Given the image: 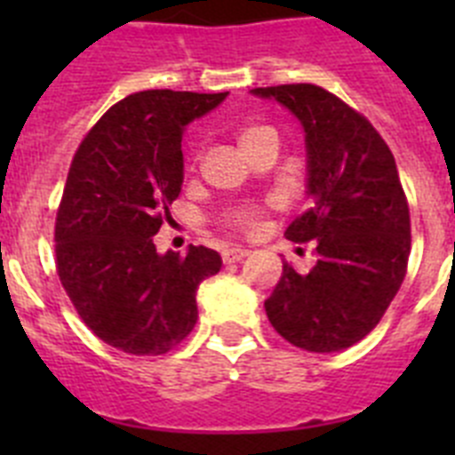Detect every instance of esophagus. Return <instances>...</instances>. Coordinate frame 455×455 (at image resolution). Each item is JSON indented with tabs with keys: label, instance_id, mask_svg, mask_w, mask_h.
<instances>
[{
	"label": "esophagus",
	"instance_id": "obj_1",
	"mask_svg": "<svg viewBox=\"0 0 455 455\" xmlns=\"http://www.w3.org/2000/svg\"><path fill=\"white\" fill-rule=\"evenodd\" d=\"M243 257H248V251H246V248H241V246L225 248V251H223V262H225V264L241 262Z\"/></svg>",
	"mask_w": 455,
	"mask_h": 455
}]
</instances>
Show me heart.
Segmentation results:
<instances>
[{
    "label": "heart",
    "instance_id": "obj_1",
    "mask_svg": "<svg viewBox=\"0 0 455 455\" xmlns=\"http://www.w3.org/2000/svg\"><path fill=\"white\" fill-rule=\"evenodd\" d=\"M262 132H267V130H264V127H248V130L241 132L239 143H246V140L255 139V136L262 134ZM257 219H259V212H257L255 207H239L230 214V223L236 225V228H243V230H251V228H255Z\"/></svg>",
    "mask_w": 455,
    "mask_h": 455
}]
</instances>
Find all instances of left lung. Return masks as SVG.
Listing matches in <instances>:
<instances>
[{
  "instance_id": "1",
  "label": "left lung",
  "mask_w": 455,
  "mask_h": 455,
  "mask_svg": "<svg viewBox=\"0 0 455 455\" xmlns=\"http://www.w3.org/2000/svg\"><path fill=\"white\" fill-rule=\"evenodd\" d=\"M283 104L305 132L309 209L284 236L316 241V264L283 277L264 303L289 344L335 353L369 335L405 277L410 212L387 143L364 116L315 84L252 88Z\"/></svg>"
}]
</instances>
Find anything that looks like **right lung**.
<instances>
[{"label":"right lung","instance_id":"obj_1","mask_svg":"<svg viewBox=\"0 0 455 455\" xmlns=\"http://www.w3.org/2000/svg\"><path fill=\"white\" fill-rule=\"evenodd\" d=\"M228 92L140 91L108 108L72 159L56 216V268L84 323L108 347L162 355L198 321L196 291L223 259L159 252L152 236L184 182L187 124Z\"/></svg>","mask_w":455,"mask_h":455}]
</instances>
